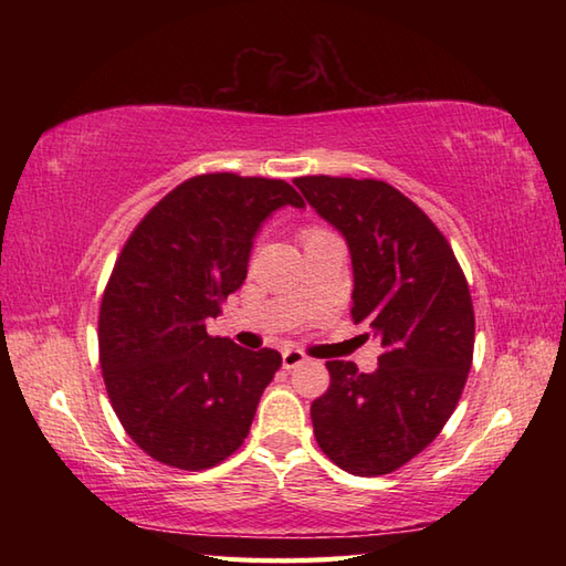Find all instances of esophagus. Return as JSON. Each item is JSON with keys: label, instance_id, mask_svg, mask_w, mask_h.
<instances>
[{"label": "esophagus", "instance_id": "1", "mask_svg": "<svg viewBox=\"0 0 566 566\" xmlns=\"http://www.w3.org/2000/svg\"><path fill=\"white\" fill-rule=\"evenodd\" d=\"M306 359H308V357H306L302 350H284V353H282V367H284V369H294V367H298V365H304Z\"/></svg>", "mask_w": 566, "mask_h": 566}]
</instances>
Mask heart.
<instances>
[{
	"label": "heart",
	"mask_w": 566,
	"mask_h": 566,
	"mask_svg": "<svg viewBox=\"0 0 566 566\" xmlns=\"http://www.w3.org/2000/svg\"><path fill=\"white\" fill-rule=\"evenodd\" d=\"M316 233H321L318 228H311V231H306V233H304V240H306V238H311V235H316Z\"/></svg>",
	"instance_id": "b5f03b06"
}]
</instances>
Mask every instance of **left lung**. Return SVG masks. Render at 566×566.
<instances>
[{
    "label": "left lung",
    "mask_w": 566,
    "mask_h": 566,
    "mask_svg": "<svg viewBox=\"0 0 566 566\" xmlns=\"http://www.w3.org/2000/svg\"><path fill=\"white\" fill-rule=\"evenodd\" d=\"M311 209L353 260V321L381 340L379 367L328 359V391L311 403L318 448L355 476L389 474L448 423L474 353V308L448 240L379 179L296 177Z\"/></svg>",
    "instance_id": "obj_1"
}]
</instances>
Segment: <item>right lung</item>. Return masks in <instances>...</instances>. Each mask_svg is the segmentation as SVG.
I'll return each mask as SVG.
<instances>
[{
	"label": "right lung",
	"mask_w": 566,
	"mask_h": 566,
	"mask_svg": "<svg viewBox=\"0 0 566 566\" xmlns=\"http://www.w3.org/2000/svg\"><path fill=\"white\" fill-rule=\"evenodd\" d=\"M282 207L304 209L284 179L199 175L126 240L99 308V363L118 420L153 460L199 472L248 438L282 355L211 338L207 318L245 282L252 240Z\"/></svg>",
	"instance_id": "right-lung-1"
}]
</instances>
